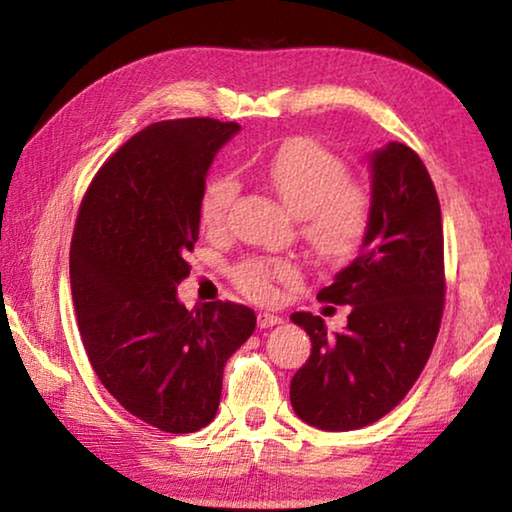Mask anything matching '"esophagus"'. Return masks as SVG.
<instances>
[{
  "label": "esophagus",
  "instance_id": "obj_1",
  "mask_svg": "<svg viewBox=\"0 0 512 512\" xmlns=\"http://www.w3.org/2000/svg\"><path fill=\"white\" fill-rule=\"evenodd\" d=\"M280 316H275V314H268V311H259L257 314V325H259V329H266V327H273V325H277L280 323Z\"/></svg>",
  "mask_w": 512,
  "mask_h": 512
}]
</instances>
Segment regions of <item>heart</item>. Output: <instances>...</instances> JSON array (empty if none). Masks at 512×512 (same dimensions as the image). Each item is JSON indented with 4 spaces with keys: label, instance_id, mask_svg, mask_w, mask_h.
<instances>
[{
    "label": "heart",
    "instance_id": "heart-1",
    "mask_svg": "<svg viewBox=\"0 0 512 512\" xmlns=\"http://www.w3.org/2000/svg\"><path fill=\"white\" fill-rule=\"evenodd\" d=\"M264 176L289 210L300 216V235L323 262L350 259L368 237L372 196L350 178L339 155L311 140H291L264 164ZM239 194L228 173L210 178L201 196V219L207 228H223ZM232 282L253 300H271L277 282H291L298 268L282 257H248L232 268Z\"/></svg>",
    "mask_w": 512,
    "mask_h": 512
}]
</instances>
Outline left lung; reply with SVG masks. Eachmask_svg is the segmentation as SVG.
<instances>
[{
  "mask_svg": "<svg viewBox=\"0 0 512 512\" xmlns=\"http://www.w3.org/2000/svg\"><path fill=\"white\" fill-rule=\"evenodd\" d=\"M372 219L359 255L318 291L320 302L350 305L348 327L298 311L291 320L311 354L291 379L300 420L350 431L391 413L427 366L445 309L443 219L420 155L391 142L372 153Z\"/></svg>",
  "mask_w": 512,
  "mask_h": 512,
  "instance_id": "left-lung-1",
  "label": "left lung"
}]
</instances>
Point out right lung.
<instances>
[{"label":"right lung","instance_id":"add662e5","mask_svg":"<svg viewBox=\"0 0 512 512\" xmlns=\"http://www.w3.org/2000/svg\"><path fill=\"white\" fill-rule=\"evenodd\" d=\"M235 121L167 119L103 162L85 192L69 248L76 323L94 372L124 409L167 433L214 420L223 366L255 332V311L176 298L189 275L201 196Z\"/></svg>","mask_w":512,"mask_h":512}]
</instances>
